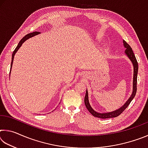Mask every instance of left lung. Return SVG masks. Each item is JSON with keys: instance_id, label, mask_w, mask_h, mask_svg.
<instances>
[{"instance_id": "8db88e82", "label": "left lung", "mask_w": 148, "mask_h": 148, "mask_svg": "<svg viewBox=\"0 0 148 148\" xmlns=\"http://www.w3.org/2000/svg\"><path fill=\"white\" fill-rule=\"evenodd\" d=\"M123 44H124L125 47L126 48V49H125V53H126L127 56L129 57V58L131 59V61H132L134 66L133 91H132V93L131 95V97L129 98V99L127 101L126 103H125L123 106L120 108H119L118 110H115V111L112 112H108V113L101 114V113H98V112H95V110L91 107V106H90L89 100H88V92H87V91H86V96H85V99H84L85 105H86L87 109L88 110V111L90 112V113H91L92 116L96 117H99V118H102V119H106V118H112V117H116L119 116V115L122 114L123 112L127 108V106H128L130 104V103H131L132 100L134 99L135 95H136V91H137V74H138V62L136 61V57H135V56L133 53V51H132L131 46H130L125 40H123Z\"/></svg>"}]
</instances>
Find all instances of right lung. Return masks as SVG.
<instances>
[{"label": "right lung", "instance_id": "add662e5", "mask_svg": "<svg viewBox=\"0 0 148 148\" xmlns=\"http://www.w3.org/2000/svg\"><path fill=\"white\" fill-rule=\"evenodd\" d=\"M40 33V32H31V33H29L28 34H27L23 38H22L21 40H20V42H19L18 45H17V47H16V49H14V51H13V53H12V62H11V65H10V71H11V69H12V64H13V61H14V56L15 54H16V53L17 52V50H18L19 49V47L21 46V45L23 44V42L27 40V39H29L30 38H31V37L35 36V35H37L38 34Z\"/></svg>", "mask_w": 148, "mask_h": 148}]
</instances>
